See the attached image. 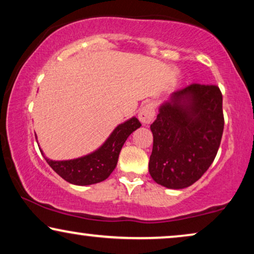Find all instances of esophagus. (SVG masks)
<instances>
[{"label":"esophagus","instance_id":"esophagus-1","mask_svg":"<svg viewBox=\"0 0 254 254\" xmlns=\"http://www.w3.org/2000/svg\"><path fill=\"white\" fill-rule=\"evenodd\" d=\"M155 118V109L151 104H147L138 111V119L143 125H149L152 123Z\"/></svg>","mask_w":254,"mask_h":254}]
</instances>
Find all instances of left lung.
<instances>
[{
  "mask_svg": "<svg viewBox=\"0 0 254 254\" xmlns=\"http://www.w3.org/2000/svg\"><path fill=\"white\" fill-rule=\"evenodd\" d=\"M217 85L193 83L172 93L150 125L149 173L159 185L180 190L199 180L214 162L224 128Z\"/></svg>",
  "mask_w": 254,
  "mask_h": 254,
  "instance_id": "obj_1",
  "label": "left lung"
}]
</instances>
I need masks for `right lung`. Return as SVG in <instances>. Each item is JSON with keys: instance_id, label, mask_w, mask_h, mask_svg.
Listing matches in <instances>:
<instances>
[{"instance_id": "1", "label": "right lung", "mask_w": 254, "mask_h": 254, "mask_svg": "<svg viewBox=\"0 0 254 254\" xmlns=\"http://www.w3.org/2000/svg\"><path fill=\"white\" fill-rule=\"evenodd\" d=\"M140 126V121L136 118H131L126 123L119 125L105 143L91 154L70 161H52L46 157L45 159L65 182L79 186L100 183L109 178L116 169L124 143L127 137Z\"/></svg>"}]
</instances>
